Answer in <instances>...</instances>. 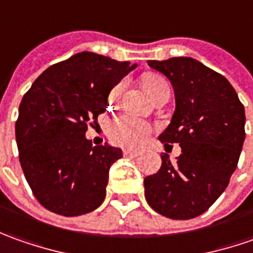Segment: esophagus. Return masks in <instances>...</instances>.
Instances as JSON below:
<instances>
[{"label": "esophagus", "mask_w": 253, "mask_h": 253, "mask_svg": "<svg viewBox=\"0 0 253 253\" xmlns=\"http://www.w3.org/2000/svg\"><path fill=\"white\" fill-rule=\"evenodd\" d=\"M123 155H125V157H127V158H138V157L141 155V153H140V151H131V150H125V151H123Z\"/></svg>", "instance_id": "34e87169"}]
</instances>
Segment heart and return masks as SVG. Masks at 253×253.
I'll list each match as a JSON object with an SVG mask.
<instances>
[{
	"instance_id": "1",
	"label": "heart",
	"mask_w": 253,
	"mask_h": 253,
	"mask_svg": "<svg viewBox=\"0 0 253 253\" xmlns=\"http://www.w3.org/2000/svg\"><path fill=\"white\" fill-rule=\"evenodd\" d=\"M143 85L147 89V92L154 96L155 93H158L162 89L169 88L168 83L165 81V78L158 74H145L143 77ZM125 88V83H119L112 88L109 92V102L113 103L119 99L120 93ZM153 131V126L145 122L143 119L135 118L133 115H120L116 119H113L110 122L108 127V134H109L110 141L116 144L119 147H125V148H138L141 147L147 138L150 137Z\"/></svg>"
}]
</instances>
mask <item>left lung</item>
<instances>
[{
  "label": "left lung",
  "instance_id": "1",
  "mask_svg": "<svg viewBox=\"0 0 253 253\" xmlns=\"http://www.w3.org/2000/svg\"><path fill=\"white\" fill-rule=\"evenodd\" d=\"M172 84L176 109L160 135L165 148L178 143L175 162L161 155L160 170L144 179L145 199L173 220L203 214L230 183L245 140V110L228 80L190 57L150 60Z\"/></svg>",
  "mask_w": 253,
  "mask_h": 253
}]
</instances>
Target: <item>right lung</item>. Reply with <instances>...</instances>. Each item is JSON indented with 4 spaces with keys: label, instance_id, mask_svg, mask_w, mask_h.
Wrapping results in <instances>:
<instances>
[{
    "label": "right lung",
    "instance_id": "obj_1",
    "mask_svg": "<svg viewBox=\"0 0 253 253\" xmlns=\"http://www.w3.org/2000/svg\"><path fill=\"white\" fill-rule=\"evenodd\" d=\"M135 67L83 51L48 67L19 105L15 135L25 178L40 205L75 217L98 209L122 150L85 131L108 108L110 89Z\"/></svg>",
    "mask_w": 253,
    "mask_h": 253
}]
</instances>
